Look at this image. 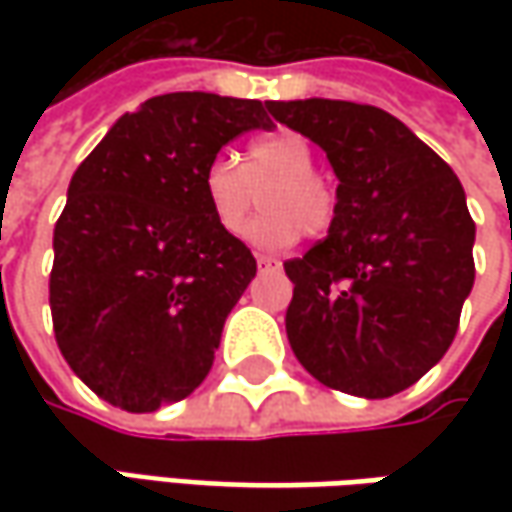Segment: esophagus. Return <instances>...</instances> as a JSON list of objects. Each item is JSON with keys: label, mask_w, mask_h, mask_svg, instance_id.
<instances>
[{"label": "esophagus", "mask_w": 512, "mask_h": 512, "mask_svg": "<svg viewBox=\"0 0 512 512\" xmlns=\"http://www.w3.org/2000/svg\"><path fill=\"white\" fill-rule=\"evenodd\" d=\"M256 265H259V270H279V267H282V262H276L273 256L259 253V256H256Z\"/></svg>", "instance_id": "obj_1"}]
</instances>
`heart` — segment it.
<instances>
[{
	"mask_svg": "<svg viewBox=\"0 0 512 512\" xmlns=\"http://www.w3.org/2000/svg\"><path fill=\"white\" fill-rule=\"evenodd\" d=\"M259 190H265V213L242 233L259 250H285L299 239V230L319 236L333 225L336 190L316 173V153L299 133L259 136L247 148L245 165L230 153H216L202 170V196L227 233L245 225Z\"/></svg>",
	"mask_w": 512,
	"mask_h": 512,
	"instance_id": "heart-1",
	"label": "heart"
}]
</instances>
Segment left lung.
<instances>
[{
  "label": "left lung",
  "instance_id": "left-lung-1",
  "mask_svg": "<svg viewBox=\"0 0 512 512\" xmlns=\"http://www.w3.org/2000/svg\"><path fill=\"white\" fill-rule=\"evenodd\" d=\"M327 153L339 179L327 239L285 262V327L313 379L364 399L416 384L447 353L473 290L462 182L387 110L339 99L267 102Z\"/></svg>",
  "mask_w": 512,
  "mask_h": 512
}]
</instances>
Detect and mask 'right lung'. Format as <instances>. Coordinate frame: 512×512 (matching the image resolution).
Wrapping results in <instances>:
<instances>
[{
    "mask_svg": "<svg viewBox=\"0 0 512 512\" xmlns=\"http://www.w3.org/2000/svg\"><path fill=\"white\" fill-rule=\"evenodd\" d=\"M270 125L256 99L165 93L119 116L76 168L53 230L50 313L65 362L99 399L153 413L205 382L256 259L216 225L202 170Z\"/></svg>",
    "mask_w": 512,
    "mask_h": 512,
    "instance_id": "add662e5",
    "label": "right lung"
}]
</instances>
